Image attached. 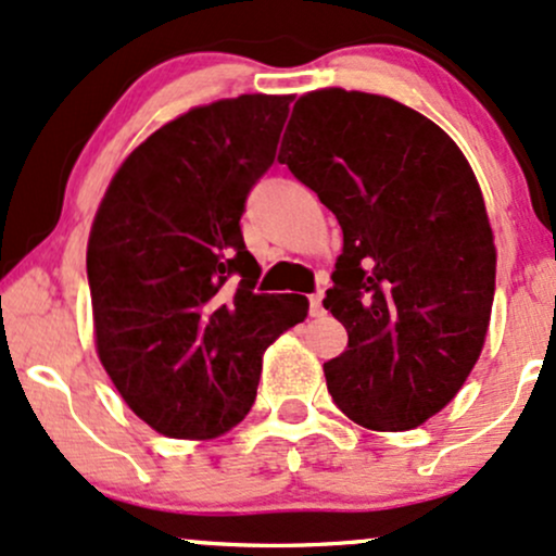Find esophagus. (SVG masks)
Masks as SVG:
<instances>
[{"instance_id":"obj_1","label":"esophagus","mask_w":556,"mask_h":556,"mask_svg":"<svg viewBox=\"0 0 556 556\" xmlns=\"http://www.w3.org/2000/svg\"><path fill=\"white\" fill-rule=\"evenodd\" d=\"M309 315L312 317L326 315V307H323V291H315V294H309Z\"/></svg>"}]
</instances>
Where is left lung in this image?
<instances>
[{"label":"left lung","mask_w":556,"mask_h":556,"mask_svg":"<svg viewBox=\"0 0 556 556\" xmlns=\"http://www.w3.org/2000/svg\"><path fill=\"white\" fill-rule=\"evenodd\" d=\"M278 160L344 230L326 309L346 352L323 365L336 407L409 430L452 402L489 330L496 249L465 154L389 97L323 89L296 99Z\"/></svg>","instance_id":"obj_1"}]
</instances>
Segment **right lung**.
Instances as JSON below:
<instances>
[{
	"mask_svg": "<svg viewBox=\"0 0 556 556\" xmlns=\"http://www.w3.org/2000/svg\"><path fill=\"white\" fill-rule=\"evenodd\" d=\"M291 97L244 93L154 130L93 217L89 273L104 370L147 426L212 439L247 417L262 352L307 317L302 294H257L241 233L276 160Z\"/></svg>",
	"mask_w": 556,
	"mask_h": 556,
	"instance_id": "add662e5",
	"label": "right lung"
}]
</instances>
